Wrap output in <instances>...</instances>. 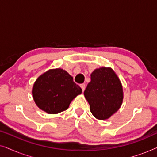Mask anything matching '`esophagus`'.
Here are the masks:
<instances>
[{
    "mask_svg": "<svg viewBox=\"0 0 157 157\" xmlns=\"http://www.w3.org/2000/svg\"><path fill=\"white\" fill-rule=\"evenodd\" d=\"M80 86L81 88V89H82V91H83L85 90V88H86V84L85 83H81L80 85Z\"/></svg>",
    "mask_w": 157,
    "mask_h": 157,
    "instance_id": "obj_1",
    "label": "esophagus"
}]
</instances>
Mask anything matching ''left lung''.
I'll return each mask as SVG.
<instances>
[{
  "label": "left lung",
  "mask_w": 157,
  "mask_h": 157,
  "mask_svg": "<svg viewBox=\"0 0 157 157\" xmlns=\"http://www.w3.org/2000/svg\"><path fill=\"white\" fill-rule=\"evenodd\" d=\"M94 117L100 120L109 119L117 112L123 101V89L112 68L101 67L91 74V81L84 91Z\"/></svg>",
  "instance_id": "left-lung-1"
}]
</instances>
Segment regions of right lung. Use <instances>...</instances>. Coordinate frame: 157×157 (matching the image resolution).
Returning <instances> with one entry per match:
<instances>
[{"instance_id": "right-lung-1", "label": "right lung", "mask_w": 157, "mask_h": 157, "mask_svg": "<svg viewBox=\"0 0 157 157\" xmlns=\"http://www.w3.org/2000/svg\"><path fill=\"white\" fill-rule=\"evenodd\" d=\"M81 92L73 77L61 68L48 70L40 75L32 90L38 108L51 114L66 110L71 101Z\"/></svg>"}]
</instances>
